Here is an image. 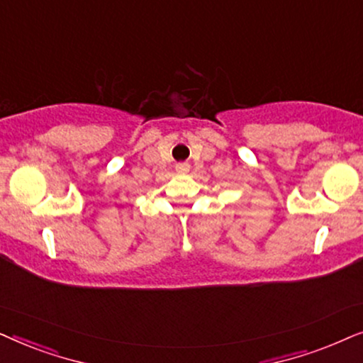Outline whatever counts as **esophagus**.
<instances>
[{
    "label": "esophagus",
    "mask_w": 363,
    "mask_h": 363,
    "mask_svg": "<svg viewBox=\"0 0 363 363\" xmlns=\"http://www.w3.org/2000/svg\"><path fill=\"white\" fill-rule=\"evenodd\" d=\"M177 172L180 173V175H185V173H188L190 172V163H186V162H180V163H177Z\"/></svg>",
    "instance_id": "esophagus-1"
}]
</instances>
